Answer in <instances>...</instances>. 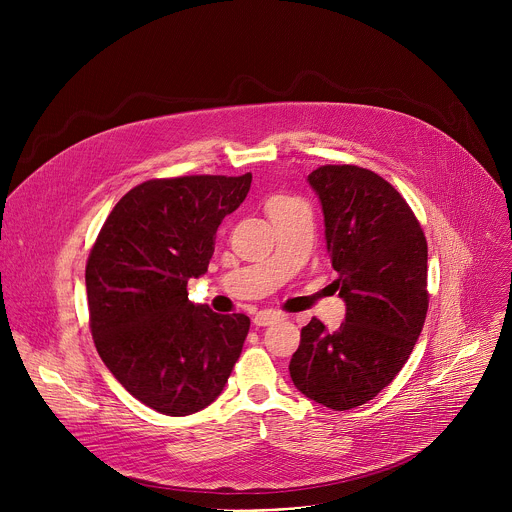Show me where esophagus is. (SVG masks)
I'll list each match as a JSON object with an SVG mask.
<instances>
[{
    "label": "esophagus",
    "mask_w": 512,
    "mask_h": 512,
    "mask_svg": "<svg viewBox=\"0 0 512 512\" xmlns=\"http://www.w3.org/2000/svg\"><path fill=\"white\" fill-rule=\"evenodd\" d=\"M279 318H281L279 314H275V312H271V310H263V312L255 314V318H253V324H255V326H269V324L277 322Z\"/></svg>",
    "instance_id": "1"
}]
</instances>
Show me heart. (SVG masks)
I'll return each mask as SVG.
<instances>
[{
    "label": "heart",
    "mask_w": 512,
    "mask_h": 512,
    "mask_svg": "<svg viewBox=\"0 0 512 512\" xmlns=\"http://www.w3.org/2000/svg\"><path fill=\"white\" fill-rule=\"evenodd\" d=\"M285 198H287V196H273L267 204H275V202H281V200H285Z\"/></svg>",
    "instance_id": "heart-1"
}]
</instances>
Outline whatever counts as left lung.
<instances>
[{
    "mask_svg": "<svg viewBox=\"0 0 512 512\" xmlns=\"http://www.w3.org/2000/svg\"><path fill=\"white\" fill-rule=\"evenodd\" d=\"M324 212L326 245L346 304L336 332L312 318L289 375L308 399L346 411L377 397L403 369L425 322L427 241L405 198L358 166L308 176Z\"/></svg>",
    "mask_w": 512,
    "mask_h": 512,
    "instance_id": "8db88e82",
    "label": "left lung"
}]
</instances>
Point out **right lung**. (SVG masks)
Segmentation results:
<instances>
[{
    "instance_id": "right-lung-1",
    "label": "right lung",
    "mask_w": 512,
    "mask_h": 512,
    "mask_svg": "<svg viewBox=\"0 0 512 512\" xmlns=\"http://www.w3.org/2000/svg\"><path fill=\"white\" fill-rule=\"evenodd\" d=\"M253 176L156 178L111 210L87 261L91 334L113 377L143 405L182 417L223 393L251 320L188 300L214 235Z\"/></svg>"
}]
</instances>
